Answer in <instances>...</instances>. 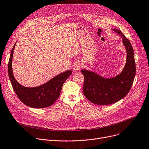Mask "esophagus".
I'll return each instance as SVG.
<instances>
[{
  "label": "esophagus",
  "instance_id": "esophagus-1",
  "mask_svg": "<svg viewBox=\"0 0 149 149\" xmlns=\"http://www.w3.org/2000/svg\"><path fill=\"white\" fill-rule=\"evenodd\" d=\"M82 66H83V65L81 63L77 62V63H76L74 65L73 70H74V71H79V70H81V69L82 68Z\"/></svg>",
  "mask_w": 149,
  "mask_h": 149
}]
</instances>
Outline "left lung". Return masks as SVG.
<instances>
[{
    "mask_svg": "<svg viewBox=\"0 0 149 149\" xmlns=\"http://www.w3.org/2000/svg\"><path fill=\"white\" fill-rule=\"evenodd\" d=\"M122 38L127 51L126 63L122 72L112 77H104L97 73L85 69L81 70L85 81L83 92L86 98L98 105L113 104L128 94L132 85L136 68L133 48L130 40L118 29H114Z\"/></svg>",
    "mask_w": 149,
    "mask_h": 149,
    "instance_id": "8db88e82",
    "label": "left lung"
}]
</instances>
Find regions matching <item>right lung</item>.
<instances>
[{
	"label": "right lung",
	"mask_w": 149,
	"mask_h": 149,
	"mask_svg": "<svg viewBox=\"0 0 149 149\" xmlns=\"http://www.w3.org/2000/svg\"><path fill=\"white\" fill-rule=\"evenodd\" d=\"M17 43V42H16ZM11 51L8 63V75L15 94L20 101L33 108H45L51 106L58 98L63 84L72 74V70L56 75L47 82L36 87H25L15 79L13 72V58L15 46Z\"/></svg>",
	"instance_id": "obj_1"
}]
</instances>
